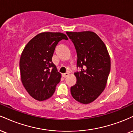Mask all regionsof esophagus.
Instances as JSON below:
<instances>
[{"label": "esophagus", "mask_w": 133, "mask_h": 133, "mask_svg": "<svg viewBox=\"0 0 133 133\" xmlns=\"http://www.w3.org/2000/svg\"><path fill=\"white\" fill-rule=\"evenodd\" d=\"M69 74L68 72H66V73L62 74V77H66L67 76H69Z\"/></svg>", "instance_id": "esophagus-1"}]
</instances>
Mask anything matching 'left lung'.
Listing matches in <instances>:
<instances>
[{"label": "left lung", "instance_id": "obj_1", "mask_svg": "<svg viewBox=\"0 0 133 133\" xmlns=\"http://www.w3.org/2000/svg\"><path fill=\"white\" fill-rule=\"evenodd\" d=\"M77 54V67L81 71L74 73L77 82L71 87L73 98L83 104L94 102L106 87L111 62L107 47L92 31L66 32Z\"/></svg>", "mask_w": 133, "mask_h": 133}]
</instances>
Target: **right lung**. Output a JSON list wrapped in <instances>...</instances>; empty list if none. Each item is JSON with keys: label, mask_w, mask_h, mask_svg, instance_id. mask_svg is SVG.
<instances>
[{"label": "right lung", "mask_w": 133, "mask_h": 133, "mask_svg": "<svg viewBox=\"0 0 133 133\" xmlns=\"http://www.w3.org/2000/svg\"><path fill=\"white\" fill-rule=\"evenodd\" d=\"M62 39V33L44 32L32 38L24 48L20 59L21 80L33 98L43 101L53 95L61 74L52 61L55 48Z\"/></svg>", "instance_id": "right-lung-1"}]
</instances>
